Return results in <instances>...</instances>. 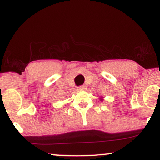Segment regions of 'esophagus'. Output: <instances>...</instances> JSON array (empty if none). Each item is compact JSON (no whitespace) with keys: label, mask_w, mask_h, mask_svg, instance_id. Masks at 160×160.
<instances>
[{"label":"esophagus","mask_w":160,"mask_h":160,"mask_svg":"<svg viewBox=\"0 0 160 160\" xmlns=\"http://www.w3.org/2000/svg\"><path fill=\"white\" fill-rule=\"evenodd\" d=\"M78 88H79V89H85L86 86L84 85H82V86H80Z\"/></svg>","instance_id":"esophagus-1"}]
</instances>
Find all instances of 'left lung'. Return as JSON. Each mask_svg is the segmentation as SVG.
Returning a JSON list of instances; mask_svg holds the SVG:
<instances>
[{"instance_id": "left-lung-1", "label": "left lung", "mask_w": 160, "mask_h": 160, "mask_svg": "<svg viewBox=\"0 0 160 160\" xmlns=\"http://www.w3.org/2000/svg\"><path fill=\"white\" fill-rule=\"evenodd\" d=\"M101 100H102V99H101Z\"/></svg>"}]
</instances>
